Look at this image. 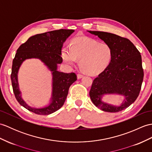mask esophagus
Returning a JSON list of instances; mask_svg holds the SVG:
<instances>
[{
    "label": "esophagus",
    "instance_id": "34e87169",
    "mask_svg": "<svg viewBox=\"0 0 152 152\" xmlns=\"http://www.w3.org/2000/svg\"><path fill=\"white\" fill-rule=\"evenodd\" d=\"M83 76V75H82V74H77V78H78V79L82 78Z\"/></svg>",
    "mask_w": 152,
    "mask_h": 152
}]
</instances>
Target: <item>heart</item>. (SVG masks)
I'll return each instance as SVG.
<instances>
[{"mask_svg":"<svg viewBox=\"0 0 152 152\" xmlns=\"http://www.w3.org/2000/svg\"><path fill=\"white\" fill-rule=\"evenodd\" d=\"M113 52L107 43L87 37H77L72 42L70 48L65 47L62 58L69 65L76 64L80 59V67L85 72L95 75L103 72L111 64Z\"/></svg>","mask_w":152,"mask_h":152,"instance_id":"obj_1","label":"heart"}]
</instances>
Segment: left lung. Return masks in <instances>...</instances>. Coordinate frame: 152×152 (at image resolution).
Here are the masks:
<instances>
[{"label": "left lung", "mask_w": 152, "mask_h": 152, "mask_svg": "<svg viewBox=\"0 0 152 152\" xmlns=\"http://www.w3.org/2000/svg\"><path fill=\"white\" fill-rule=\"evenodd\" d=\"M88 31L108 44L113 52L111 64L93 80L89 92L91 99L102 111L116 113L124 110L136 100L141 89L144 71L140 53L128 39L104 31ZM109 94H121L125 97V102L118 107L102 102L101 96Z\"/></svg>", "instance_id": "left-lung-1"}]
</instances>
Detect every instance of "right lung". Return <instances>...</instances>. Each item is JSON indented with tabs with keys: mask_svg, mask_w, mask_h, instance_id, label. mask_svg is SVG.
I'll return each instance as SVG.
<instances>
[{
	"mask_svg": "<svg viewBox=\"0 0 152 152\" xmlns=\"http://www.w3.org/2000/svg\"><path fill=\"white\" fill-rule=\"evenodd\" d=\"M75 30L60 29L30 37L17 49L13 60L11 80L14 94L17 102L28 111L37 115H50L61 108L67 96L70 86L76 81L75 73H64L57 70L58 64L63 61L61 49L63 43ZM30 58L41 59L53 72L52 102L44 108H33L24 102L20 96L17 73L24 60Z\"/></svg>",
	"mask_w": 152,
	"mask_h": 152,
	"instance_id": "obj_1",
	"label": "right lung"
}]
</instances>
